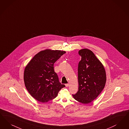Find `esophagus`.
I'll list each match as a JSON object with an SVG mask.
<instances>
[{"label": "esophagus", "instance_id": "obj_1", "mask_svg": "<svg viewBox=\"0 0 129 129\" xmlns=\"http://www.w3.org/2000/svg\"><path fill=\"white\" fill-rule=\"evenodd\" d=\"M65 85H66V87H68V86H69V84H65Z\"/></svg>", "mask_w": 129, "mask_h": 129}]
</instances>
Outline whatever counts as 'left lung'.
Wrapping results in <instances>:
<instances>
[{"label":"left lung","instance_id":"left-lung-1","mask_svg":"<svg viewBox=\"0 0 129 129\" xmlns=\"http://www.w3.org/2000/svg\"><path fill=\"white\" fill-rule=\"evenodd\" d=\"M81 57L78 66L79 90L72 95L80 103L87 104L95 99L104 89L107 76L105 69L93 52L89 49L79 51Z\"/></svg>","mask_w":129,"mask_h":129}]
</instances>
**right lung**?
<instances>
[{
	"label": "right lung",
	"mask_w": 129,
	"mask_h": 129,
	"mask_svg": "<svg viewBox=\"0 0 129 129\" xmlns=\"http://www.w3.org/2000/svg\"><path fill=\"white\" fill-rule=\"evenodd\" d=\"M65 51L46 49L36 54L25 67L23 79L26 89L34 99L46 103L54 99L65 87L59 81L54 63Z\"/></svg>",
	"instance_id": "obj_1"
}]
</instances>
